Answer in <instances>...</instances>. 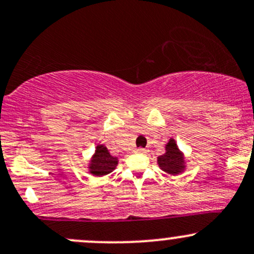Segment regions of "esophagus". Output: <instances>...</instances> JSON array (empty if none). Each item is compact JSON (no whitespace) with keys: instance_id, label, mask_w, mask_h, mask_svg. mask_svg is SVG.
Segmentation results:
<instances>
[{"instance_id":"34e87169","label":"esophagus","mask_w":254,"mask_h":254,"mask_svg":"<svg viewBox=\"0 0 254 254\" xmlns=\"http://www.w3.org/2000/svg\"><path fill=\"white\" fill-rule=\"evenodd\" d=\"M137 152H140V153H147V149L146 148H142V147H138L137 148Z\"/></svg>"}]
</instances>
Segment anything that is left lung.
Listing matches in <instances>:
<instances>
[{
    "label": "left lung",
    "mask_w": 254,
    "mask_h": 254,
    "mask_svg": "<svg viewBox=\"0 0 254 254\" xmlns=\"http://www.w3.org/2000/svg\"><path fill=\"white\" fill-rule=\"evenodd\" d=\"M165 149H167L165 154L158 157V164L162 168V170L169 173V174H179V173L183 172L184 157L173 138L165 146Z\"/></svg>",
    "instance_id": "obj_1"
}]
</instances>
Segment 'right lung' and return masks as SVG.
<instances>
[{"label":"right lung","mask_w":254,"mask_h":254,"mask_svg":"<svg viewBox=\"0 0 254 254\" xmlns=\"http://www.w3.org/2000/svg\"><path fill=\"white\" fill-rule=\"evenodd\" d=\"M117 164H118V159L116 157H112L105 146L98 145L96 147V153L91 161L90 170L93 175L103 176L113 172Z\"/></svg>","instance_id":"1"}]
</instances>
